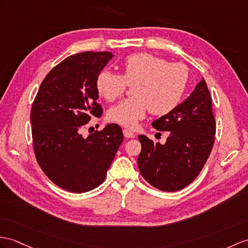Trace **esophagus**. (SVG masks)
<instances>
[{
  "label": "esophagus",
  "instance_id": "1",
  "mask_svg": "<svg viewBox=\"0 0 248 248\" xmlns=\"http://www.w3.org/2000/svg\"><path fill=\"white\" fill-rule=\"evenodd\" d=\"M123 134H124V137L126 139H131V138H135L136 137V135L134 134V132L128 130V129H124L123 130Z\"/></svg>",
  "mask_w": 248,
  "mask_h": 248
}]
</instances>
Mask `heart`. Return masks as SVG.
Segmentation results:
<instances>
[{
    "label": "heart",
    "instance_id": "obj_1",
    "mask_svg": "<svg viewBox=\"0 0 248 248\" xmlns=\"http://www.w3.org/2000/svg\"><path fill=\"white\" fill-rule=\"evenodd\" d=\"M121 76L104 70L96 78L100 95L112 102L122 96L131 85V96L113 106L108 119L125 128L134 129L146 112L165 116L176 108L188 84L189 72L182 63H170L166 59L147 52L126 57L120 65Z\"/></svg>",
    "mask_w": 248,
    "mask_h": 248
}]
</instances>
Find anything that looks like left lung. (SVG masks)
Instances as JSON below:
<instances>
[{
  "label": "left lung",
  "mask_w": 248,
  "mask_h": 248,
  "mask_svg": "<svg viewBox=\"0 0 248 248\" xmlns=\"http://www.w3.org/2000/svg\"><path fill=\"white\" fill-rule=\"evenodd\" d=\"M152 125L156 130L168 131L170 137L164 145L138 137L142 145L139 170L162 191L182 189L201 172L215 143L216 120L204 78L183 103Z\"/></svg>",
  "instance_id": "obj_1"
}]
</instances>
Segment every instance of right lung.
<instances>
[{"mask_svg":"<svg viewBox=\"0 0 248 248\" xmlns=\"http://www.w3.org/2000/svg\"><path fill=\"white\" fill-rule=\"evenodd\" d=\"M113 58L107 51L72 54L48 72L30 111L33 152L47 178L76 194L104 182L123 142L118 124H108L87 138L80 134L93 117L100 118L96 78Z\"/></svg>","mask_w":248,"mask_h":248,"instance_id":"right-lung-1","label":"right lung"}]
</instances>
